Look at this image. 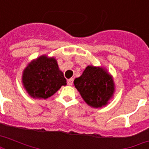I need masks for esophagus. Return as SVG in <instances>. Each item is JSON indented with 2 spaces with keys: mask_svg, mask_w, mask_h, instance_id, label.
<instances>
[{
  "mask_svg": "<svg viewBox=\"0 0 149 149\" xmlns=\"http://www.w3.org/2000/svg\"><path fill=\"white\" fill-rule=\"evenodd\" d=\"M72 84H73V79H72V78H71V79H68L67 84L69 85V86H72Z\"/></svg>",
  "mask_w": 149,
  "mask_h": 149,
  "instance_id": "34e87169",
  "label": "esophagus"
}]
</instances>
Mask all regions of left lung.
<instances>
[{"mask_svg": "<svg viewBox=\"0 0 149 149\" xmlns=\"http://www.w3.org/2000/svg\"><path fill=\"white\" fill-rule=\"evenodd\" d=\"M73 84L85 102L93 107L106 105L114 91L112 77L103 68L93 65H88Z\"/></svg>", "mask_w": 149, "mask_h": 149, "instance_id": "obj_1", "label": "left lung"}]
</instances>
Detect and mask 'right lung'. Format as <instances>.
Segmentation results:
<instances>
[{"label":"right lung","instance_id":"add662e5","mask_svg":"<svg viewBox=\"0 0 149 149\" xmlns=\"http://www.w3.org/2000/svg\"><path fill=\"white\" fill-rule=\"evenodd\" d=\"M22 82L31 97L43 99L49 97L61 86L66 85V79L56 59L46 56L29 63L23 72Z\"/></svg>","mask_w":149,"mask_h":149}]
</instances>
